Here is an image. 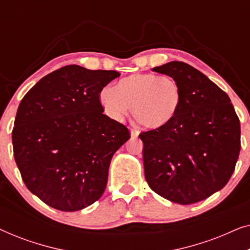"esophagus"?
<instances>
[{
	"label": "esophagus",
	"mask_w": 250,
	"mask_h": 250,
	"mask_svg": "<svg viewBox=\"0 0 250 250\" xmlns=\"http://www.w3.org/2000/svg\"><path fill=\"white\" fill-rule=\"evenodd\" d=\"M131 136L132 138H138L139 136V131L135 128H131Z\"/></svg>",
	"instance_id": "obj_1"
}]
</instances>
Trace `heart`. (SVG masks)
Masks as SVG:
<instances>
[{
	"label": "heart",
	"instance_id": "heart-1",
	"mask_svg": "<svg viewBox=\"0 0 250 250\" xmlns=\"http://www.w3.org/2000/svg\"><path fill=\"white\" fill-rule=\"evenodd\" d=\"M99 100L110 118L121 121L131 107L139 124L157 129L175 118L182 102V88L172 76L136 73L119 80L114 88L104 87Z\"/></svg>",
	"mask_w": 250,
	"mask_h": 250
}]
</instances>
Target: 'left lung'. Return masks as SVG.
Returning a JSON list of instances; mask_svg holds the SVG:
<instances>
[{"label": "left lung", "mask_w": 250, "mask_h": 250, "mask_svg": "<svg viewBox=\"0 0 250 250\" xmlns=\"http://www.w3.org/2000/svg\"><path fill=\"white\" fill-rule=\"evenodd\" d=\"M172 76L182 88L175 118L140 133L145 176L167 200L190 205L221 190L240 152V122L230 98L203 73L182 61L152 69Z\"/></svg>", "instance_id": "8db88e82"}]
</instances>
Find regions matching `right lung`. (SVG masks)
I'll list each match as a JSON object with an SVG mask.
<instances>
[{
  "label": "right lung",
  "mask_w": 250,
  "mask_h": 250,
  "mask_svg": "<svg viewBox=\"0 0 250 250\" xmlns=\"http://www.w3.org/2000/svg\"><path fill=\"white\" fill-rule=\"evenodd\" d=\"M118 76L69 64L44 76L20 102L13 156L27 189L47 206L81 210L104 192L112 156L131 138L99 100Z\"/></svg>",
  "instance_id": "1"
}]
</instances>
